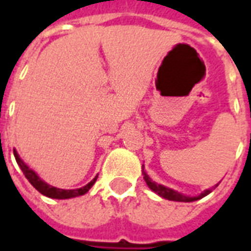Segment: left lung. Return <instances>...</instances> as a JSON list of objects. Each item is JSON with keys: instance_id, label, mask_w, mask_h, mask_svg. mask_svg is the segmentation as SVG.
Returning <instances> with one entry per match:
<instances>
[{"instance_id": "left-lung-1", "label": "left lung", "mask_w": 251, "mask_h": 251, "mask_svg": "<svg viewBox=\"0 0 251 251\" xmlns=\"http://www.w3.org/2000/svg\"><path fill=\"white\" fill-rule=\"evenodd\" d=\"M142 175H144V180L147 181L148 187L152 189L153 192H156V194L160 195L161 198H164V199L174 200V201H195V200H199L201 199V198H204V196H207V195L211 192V189H205L204 192H201L199 196H185V195L180 194V192L175 191V189H171L168 188V187H165V185L157 184L156 181H153V180L148 176L147 172L144 171V165H142Z\"/></svg>"}]
</instances>
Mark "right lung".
Segmentation results:
<instances>
[{
  "instance_id": "obj_1",
  "label": "right lung",
  "mask_w": 251,
  "mask_h": 251,
  "mask_svg": "<svg viewBox=\"0 0 251 251\" xmlns=\"http://www.w3.org/2000/svg\"><path fill=\"white\" fill-rule=\"evenodd\" d=\"M14 153V157H16V161L19 164V167L23 171V174L25 175V177L28 179L30 184L33 185L40 194L46 195L48 198H52V199H71V198H76V196H80V195H84L86 192H88V189L91 188L94 185V183L97 181V177L98 176H95L87 185H84L82 188H76V189H62V188H56V187H52V185L47 184L46 181H43V180L37 176L35 171H32V169L26 165V164L20 158L19 153L16 152V149H13Z\"/></svg>"
}]
</instances>
